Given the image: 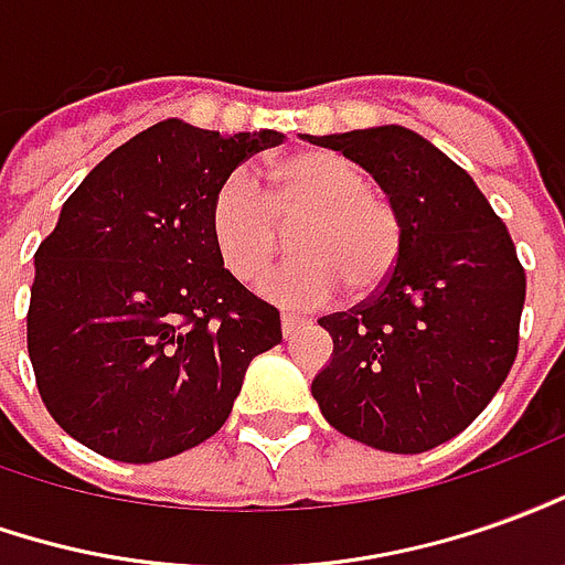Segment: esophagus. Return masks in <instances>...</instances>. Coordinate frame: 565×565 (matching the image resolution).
Returning a JSON list of instances; mask_svg holds the SVG:
<instances>
[{
    "mask_svg": "<svg viewBox=\"0 0 565 565\" xmlns=\"http://www.w3.org/2000/svg\"><path fill=\"white\" fill-rule=\"evenodd\" d=\"M279 326H282V338H291V334L301 329V320H298V317H282Z\"/></svg>",
    "mask_w": 565,
    "mask_h": 565,
    "instance_id": "obj_1",
    "label": "esophagus"
}]
</instances>
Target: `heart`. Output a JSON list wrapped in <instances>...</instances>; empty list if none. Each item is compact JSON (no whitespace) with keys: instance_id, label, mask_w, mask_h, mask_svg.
<instances>
[{"instance_id":"obj_1","label":"heart","mask_w":565,"mask_h":565,"mask_svg":"<svg viewBox=\"0 0 565 565\" xmlns=\"http://www.w3.org/2000/svg\"><path fill=\"white\" fill-rule=\"evenodd\" d=\"M291 231L298 258L260 282V295L286 310L332 305L341 286L369 298L394 274L403 252V215L372 186L363 166L329 150L279 159L264 169V190L245 171L217 184L209 233L221 264L239 282L258 279Z\"/></svg>"}]
</instances>
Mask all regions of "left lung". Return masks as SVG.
Instances as JSON below:
<instances>
[{
	"label": "left lung",
	"instance_id": "obj_1",
	"mask_svg": "<svg viewBox=\"0 0 565 565\" xmlns=\"http://www.w3.org/2000/svg\"><path fill=\"white\" fill-rule=\"evenodd\" d=\"M307 138L360 162L403 215L387 282L320 320L334 350L313 399L344 437L427 452L458 437L508 379L526 270L473 178L422 135L381 126Z\"/></svg>",
	"mask_w": 565,
	"mask_h": 565
}]
</instances>
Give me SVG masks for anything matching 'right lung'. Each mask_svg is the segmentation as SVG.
I'll return each mask as SVG.
<instances>
[{"mask_svg": "<svg viewBox=\"0 0 565 565\" xmlns=\"http://www.w3.org/2000/svg\"><path fill=\"white\" fill-rule=\"evenodd\" d=\"M282 131L166 119L88 171L36 248L26 350L39 396L92 452L150 465L221 430L279 310L224 270L217 184Z\"/></svg>", "mask_w": 565, "mask_h": 565, "instance_id": "add662e5", "label": "right lung"}]
</instances>
